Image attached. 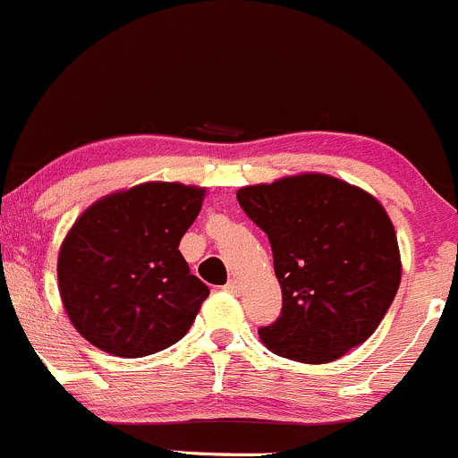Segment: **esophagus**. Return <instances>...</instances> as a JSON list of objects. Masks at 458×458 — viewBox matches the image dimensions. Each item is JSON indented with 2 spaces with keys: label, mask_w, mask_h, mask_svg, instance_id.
I'll list each match as a JSON object with an SVG mask.
<instances>
[{
  "label": "esophagus",
  "mask_w": 458,
  "mask_h": 458,
  "mask_svg": "<svg viewBox=\"0 0 458 458\" xmlns=\"http://www.w3.org/2000/svg\"><path fill=\"white\" fill-rule=\"evenodd\" d=\"M225 289H227L229 293H240V289H242V284H240V280H229L227 284H225Z\"/></svg>",
  "instance_id": "esophagus-1"
}]
</instances>
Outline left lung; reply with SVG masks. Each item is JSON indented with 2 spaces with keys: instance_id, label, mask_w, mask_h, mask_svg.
Segmentation results:
<instances>
[{
  "instance_id": "left-lung-1",
  "label": "left lung",
  "mask_w": 458,
  "mask_h": 458,
  "mask_svg": "<svg viewBox=\"0 0 458 458\" xmlns=\"http://www.w3.org/2000/svg\"><path fill=\"white\" fill-rule=\"evenodd\" d=\"M267 233L283 311L258 329L267 350L298 363H332L368 341L401 284V251L372 193L327 174L238 189Z\"/></svg>"
}]
</instances>
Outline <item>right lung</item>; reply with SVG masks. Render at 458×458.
<instances>
[{
    "label": "right lung",
    "instance_id": "1",
    "mask_svg": "<svg viewBox=\"0 0 458 458\" xmlns=\"http://www.w3.org/2000/svg\"><path fill=\"white\" fill-rule=\"evenodd\" d=\"M205 193L182 182H142L81 211L62 240L57 283L71 323L90 345L140 359L189 332L209 287L178 247Z\"/></svg>",
    "mask_w": 458,
    "mask_h": 458
}]
</instances>
